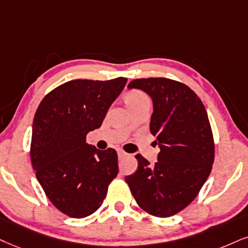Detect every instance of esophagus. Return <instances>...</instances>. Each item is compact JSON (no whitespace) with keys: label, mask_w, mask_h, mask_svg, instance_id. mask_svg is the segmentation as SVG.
I'll return each mask as SVG.
<instances>
[{"label":"esophagus","mask_w":248,"mask_h":248,"mask_svg":"<svg viewBox=\"0 0 248 248\" xmlns=\"http://www.w3.org/2000/svg\"><path fill=\"white\" fill-rule=\"evenodd\" d=\"M117 154H118V157H119V158L126 157L127 155H129V154H127V153H125L124 151H122V149H118V151H117Z\"/></svg>","instance_id":"obj_1"}]
</instances>
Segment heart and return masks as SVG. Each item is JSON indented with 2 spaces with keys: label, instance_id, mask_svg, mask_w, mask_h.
<instances>
[{
  "label": "heart",
  "instance_id": "heart-1",
  "mask_svg": "<svg viewBox=\"0 0 248 248\" xmlns=\"http://www.w3.org/2000/svg\"><path fill=\"white\" fill-rule=\"evenodd\" d=\"M146 101H148V97L146 96V94L137 90L127 92L126 95H125V102H126L127 107L138 105V103L141 102H146Z\"/></svg>",
  "mask_w": 248,
  "mask_h": 248
}]
</instances>
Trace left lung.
Returning <instances> with one entry per match:
<instances>
[{
  "label": "left lung",
  "instance_id": "obj_1",
  "mask_svg": "<svg viewBox=\"0 0 248 248\" xmlns=\"http://www.w3.org/2000/svg\"><path fill=\"white\" fill-rule=\"evenodd\" d=\"M127 88L152 97L149 129L160 153L155 164L137 154L138 169L125 182L145 212L169 217L194 200L212 171L215 147L208 115L197 94L179 81L134 79Z\"/></svg>",
  "mask_w": 248,
  "mask_h": 248
}]
</instances>
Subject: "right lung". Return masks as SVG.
Here are the masks:
<instances>
[{
	"label": "right lung",
	"mask_w": 248,
	"mask_h": 248,
	"mask_svg": "<svg viewBox=\"0 0 248 248\" xmlns=\"http://www.w3.org/2000/svg\"><path fill=\"white\" fill-rule=\"evenodd\" d=\"M127 79H77L44 97L32 127L31 161L46 195L60 212L82 218L96 212L118 173L117 153L86 142L99 129Z\"/></svg>",
	"instance_id": "1"
}]
</instances>
